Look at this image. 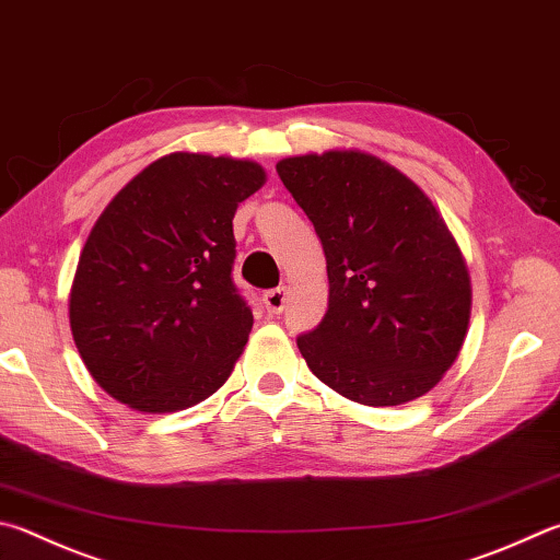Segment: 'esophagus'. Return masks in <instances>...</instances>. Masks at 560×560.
<instances>
[{
  "label": "esophagus",
  "mask_w": 560,
  "mask_h": 560,
  "mask_svg": "<svg viewBox=\"0 0 560 560\" xmlns=\"http://www.w3.org/2000/svg\"><path fill=\"white\" fill-rule=\"evenodd\" d=\"M287 306V289H273L264 293V308L269 315H279Z\"/></svg>",
  "instance_id": "34e87169"
}]
</instances>
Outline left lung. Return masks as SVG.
I'll use <instances>...</instances> for the list:
<instances>
[{
	"instance_id": "left-lung-1",
	"label": "left lung",
	"mask_w": 560,
	"mask_h": 560,
	"mask_svg": "<svg viewBox=\"0 0 560 560\" xmlns=\"http://www.w3.org/2000/svg\"><path fill=\"white\" fill-rule=\"evenodd\" d=\"M279 178L328 264V313L299 338L311 372L362 406H401L453 368L470 325V273L431 198L360 149L287 156Z\"/></svg>"
}]
</instances>
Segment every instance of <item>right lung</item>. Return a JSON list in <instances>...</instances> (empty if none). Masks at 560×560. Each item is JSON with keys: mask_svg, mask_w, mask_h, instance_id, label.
Returning a JSON list of instances; mask_svg holds the SVG:
<instances>
[{"mask_svg": "<svg viewBox=\"0 0 560 560\" xmlns=\"http://www.w3.org/2000/svg\"><path fill=\"white\" fill-rule=\"evenodd\" d=\"M267 183L252 159L174 151L107 202L68 296L85 368L141 413H174L215 394L252 332L230 279L232 218Z\"/></svg>", "mask_w": 560, "mask_h": 560, "instance_id": "add662e5", "label": "right lung"}]
</instances>
